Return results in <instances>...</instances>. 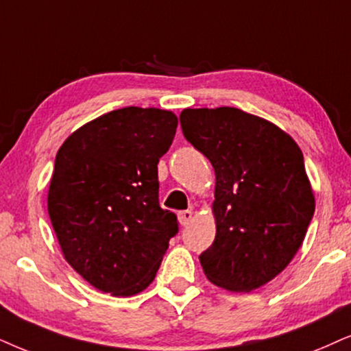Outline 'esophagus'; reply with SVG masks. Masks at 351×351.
Masks as SVG:
<instances>
[{
	"label": "esophagus",
	"instance_id": "1",
	"mask_svg": "<svg viewBox=\"0 0 351 351\" xmlns=\"http://www.w3.org/2000/svg\"><path fill=\"white\" fill-rule=\"evenodd\" d=\"M191 219H193V212H191V210L178 212V220H180V223L183 225V227H184V225L189 223Z\"/></svg>",
	"mask_w": 351,
	"mask_h": 351
}]
</instances>
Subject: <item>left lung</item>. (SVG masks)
Wrapping results in <instances>:
<instances>
[{"mask_svg":"<svg viewBox=\"0 0 351 351\" xmlns=\"http://www.w3.org/2000/svg\"><path fill=\"white\" fill-rule=\"evenodd\" d=\"M186 141L215 170V239L199 256L206 277L251 291L277 277L303 245L314 194L303 152L287 132L232 106L186 108Z\"/></svg>","mask_w":351,"mask_h":351,"instance_id":"8db88e82","label":"left lung"}]
</instances>
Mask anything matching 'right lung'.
<instances>
[{
	"label": "right lung",
	"mask_w": 351,
	"mask_h": 351,
	"mask_svg": "<svg viewBox=\"0 0 351 351\" xmlns=\"http://www.w3.org/2000/svg\"><path fill=\"white\" fill-rule=\"evenodd\" d=\"M176 126L167 110L126 106L84 124L58 150L48 215L64 259L104 293L145 290L178 233L176 215L158 204L157 170Z\"/></svg>",
	"instance_id": "right-lung-1"
}]
</instances>
